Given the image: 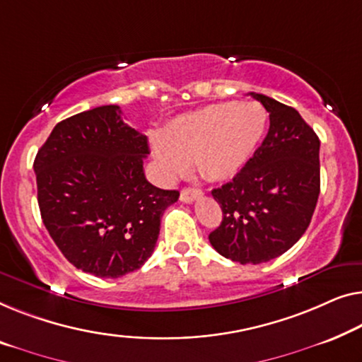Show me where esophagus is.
Returning a JSON list of instances; mask_svg holds the SVG:
<instances>
[{
  "label": "esophagus",
  "mask_w": 362,
  "mask_h": 362,
  "mask_svg": "<svg viewBox=\"0 0 362 362\" xmlns=\"http://www.w3.org/2000/svg\"><path fill=\"white\" fill-rule=\"evenodd\" d=\"M199 197H202V191L196 189V187H185V189L181 191V201L182 202H192Z\"/></svg>",
  "instance_id": "obj_1"
}]
</instances>
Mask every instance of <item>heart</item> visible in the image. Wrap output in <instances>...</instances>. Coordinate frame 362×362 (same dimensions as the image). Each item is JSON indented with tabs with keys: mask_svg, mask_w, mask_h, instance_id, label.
<instances>
[{
	"mask_svg": "<svg viewBox=\"0 0 362 362\" xmlns=\"http://www.w3.org/2000/svg\"><path fill=\"white\" fill-rule=\"evenodd\" d=\"M266 125L258 103L211 104L171 120L165 134H151V151L166 177L186 175L194 161L209 180H230L253 158Z\"/></svg>",
	"mask_w": 362,
	"mask_h": 362,
	"instance_id": "1",
	"label": "heart"
}]
</instances>
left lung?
<instances>
[{
	"mask_svg": "<svg viewBox=\"0 0 362 362\" xmlns=\"http://www.w3.org/2000/svg\"><path fill=\"white\" fill-rule=\"evenodd\" d=\"M269 112V130L250 163L212 196L222 223L209 242L225 258L259 264L305 233L320 194V140L294 107L250 93Z\"/></svg>",
	"mask_w": 362,
	"mask_h": 362,
	"instance_id": "8db88e82",
	"label": "left lung"
}]
</instances>
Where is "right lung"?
<instances>
[{"label":"right lung","mask_w":362,"mask_h":362,"mask_svg":"<svg viewBox=\"0 0 362 362\" xmlns=\"http://www.w3.org/2000/svg\"><path fill=\"white\" fill-rule=\"evenodd\" d=\"M120 116L111 104L62 120L34 161L52 240L75 268L112 279L142 268L180 197L146 181L148 140Z\"/></svg>","instance_id":"obj_1"}]
</instances>
